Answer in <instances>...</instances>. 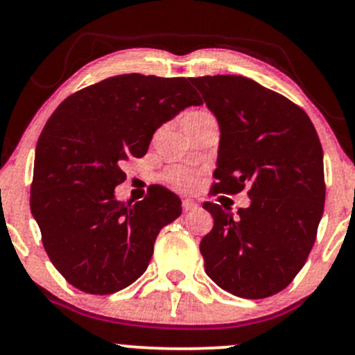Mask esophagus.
<instances>
[{
	"label": "esophagus",
	"instance_id": "esophagus-1",
	"mask_svg": "<svg viewBox=\"0 0 355 355\" xmlns=\"http://www.w3.org/2000/svg\"><path fill=\"white\" fill-rule=\"evenodd\" d=\"M198 207L200 205H198L195 200H191V198H185V200H183V210L185 211H193V210H197Z\"/></svg>",
	"mask_w": 355,
	"mask_h": 355
}]
</instances>
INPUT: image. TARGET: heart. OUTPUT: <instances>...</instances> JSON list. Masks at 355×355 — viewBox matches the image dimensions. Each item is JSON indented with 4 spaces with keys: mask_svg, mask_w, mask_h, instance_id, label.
Here are the masks:
<instances>
[{
    "mask_svg": "<svg viewBox=\"0 0 355 355\" xmlns=\"http://www.w3.org/2000/svg\"><path fill=\"white\" fill-rule=\"evenodd\" d=\"M207 115V113H190L187 118H198ZM166 180H168L172 185L177 187V189L189 190L193 189L197 185L198 180H200V173L195 172V170L187 168V166H172V168L166 172Z\"/></svg>",
    "mask_w": 355,
    "mask_h": 355,
    "instance_id": "b5f03b06",
    "label": "heart"
}]
</instances>
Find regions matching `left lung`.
Here are the masks:
<instances>
[{"label": "left lung", "instance_id": "8db88e82", "mask_svg": "<svg viewBox=\"0 0 355 355\" xmlns=\"http://www.w3.org/2000/svg\"><path fill=\"white\" fill-rule=\"evenodd\" d=\"M218 121L211 193L248 189L237 214L205 202L214 217L200 242L207 275L243 299L284 291L304 267L324 214V152L302 108L235 75L190 78Z\"/></svg>", "mask_w": 355, "mask_h": 355}]
</instances>
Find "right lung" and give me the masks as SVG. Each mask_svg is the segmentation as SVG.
Wrapping results in <instances>:
<instances>
[{"instance_id": "1", "label": "right lung", "mask_w": 355, "mask_h": 355, "mask_svg": "<svg viewBox=\"0 0 355 355\" xmlns=\"http://www.w3.org/2000/svg\"><path fill=\"white\" fill-rule=\"evenodd\" d=\"M187 78L118 75L68 96L35 152L31 214L51 263L87 294H115L148 267L158 232L182 200L153 187L135 205L116 200L121 164L144 157L153 133L200 105Z\"/></svg>"}]
</instances>
